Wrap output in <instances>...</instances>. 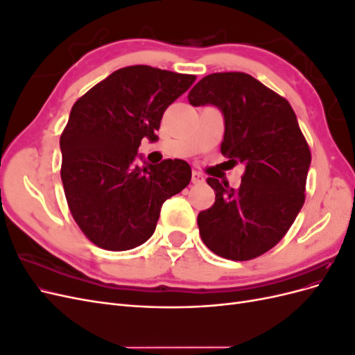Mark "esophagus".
<instances>
[{
  "label": "esophagus",
  "instance_id": "obj_1",
  "mask_svg": "<svg viewBox=\"0 0 355 355\" xmlns=\"http://www.w3.org/2000/svg\"><path fill=\"white\" fill-rule=\"evenodd\" d=\"M191 180H192V184H194V185H200L204 182V176L201 173H198V171H192Z\"/></svg>",
  "mask_w": 355,
  "mask_h": 355
}]
</instances>
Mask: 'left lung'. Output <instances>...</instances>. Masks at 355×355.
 I'll return each mask as SVG.
<instances>
[{"instance_id":"1","label":"left lung","mask_w":355,"mask_h":355,"mask_svg":"<svg viewBox=\"0 0 355 355\" xmlns=\"http://www.w3.org/2000/svg\"><path fill=\"white\" fill-rule=\"evenodd\" d=\"M188 101L222 112L220 153L245 167L237 189L207 179L216 200L198 214L201 240L225 259H253L284 237L305 201L311 153L295 111L244 72L207 75L192 87Z\"/></svg>"}]
</instances>
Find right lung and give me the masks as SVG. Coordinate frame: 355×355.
Masks as SVG:
<instances>
[{"label":"right lung","mask_w":355,"mask_h":355,"mask_svg":"<svg viewBox=\"0 0 355 355\" xmlns=\"http://www.w3.org/2000/svg\"><path fill=\"white\" fill-rule=\"evenodd\" d=\"M194 81V75L127 67L73 103L60 136V178L75 222L96 245L124 252L144 244L163 202L188 187L187 161L148 164L137 149L144 137L158 139L167 106Z\"/></svg>","instance_id":"right-lung-1"}]
</instances>
